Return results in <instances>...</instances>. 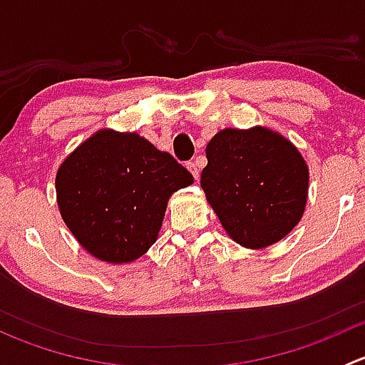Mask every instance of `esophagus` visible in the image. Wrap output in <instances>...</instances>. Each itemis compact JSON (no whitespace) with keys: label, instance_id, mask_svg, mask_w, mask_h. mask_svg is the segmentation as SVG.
Masks as SVG:
<instances>
[{"label":"esophagus","instance_id":"obj_1","mask_svg":"<svg viewBox=\"0 0 365 365\" xmlns=\"http://www.w3.org/2000/svg\"><path fill=\"white\" fill-rule=\"evenodd\" d=\"M187 168H189V171L192 173L194 178L197 180V176H200V165H197V160H190V162H187Z\"/></svg>","mask_w":365,"mask_h":365}]
</instances>
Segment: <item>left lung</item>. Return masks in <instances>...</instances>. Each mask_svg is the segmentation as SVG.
I'll use <instances>...</instances> for the list:
<instances>
[{
	"mask_svg": "<svg viewBox=\"0 0 365 365\" xmlns=\"http://www.w3.org/2000/svg\"><path fill=\"white\" fill-rule=\"evenodd\" d=\"M206 159L201 187L237 244L264 249L300 222L309 168L284 135L267 127L224 128L206 145Z\"/></svg>",
	"mask_w": 365,
	"mask_h": 365,
	"instance_id": "1",
	"label": "left lung"
}]
</instances>
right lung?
Returning a JSON list of instances; mask_svg holds the SVG:
<instances>
[{
    "label": "right lung",
    "instance_id": "right-lung-1",
    "mask_svg": "<svg viewBox=\"0 0 365 365\" xmlns=\"http://www.w3.org/2000/svg\"><path fill=\"white\" fill-rule=\"evenodd\" d=\"M192 175L135 132L102 128L56 173V200L76 240L108 263H130L155 244L173 192Z\"/></svg>",
    "mask_w": 365,
    "mask_h": 365
}]
</instances>
